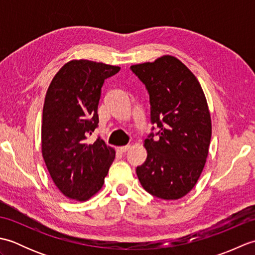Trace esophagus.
<instances>
[{
	"label": "esophagus",
	"mask_w": 255,
	"mask_h": 255,
	"mask_svg": "<svg viewBox=\"0 0 255 255\" xmlns=\"http://www.w3.org/2000/svg\"><path fill=\"white\" fill-rule=\"evenodd\" d=\"M129 149H130V144H127V145H123V147H118L117 150L119 151V152H126V151H128Z\"/></svg>",
	"instance_id": "34e87169"
}]
</instances>
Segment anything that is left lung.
I'll return each instance as SVG.
<instances>
[{
  "label": "left lung",
  "instance_id": "8db88e82",
  "mask_svg": "<svg viewBox=\"0 0 255 255\" xmlns=\"http://www.w3.org/2000/svg\"><path fill=\"white\" fill-rule=\"evenodd\" d=\"M132 72L145 84L151 122L158 139H145L147 160L137 167L142 187L166 200L185 196L196 185L207 161L211 117L198 80L177 58L165 55L153 62L133 64Z\"/></svg>",
  "mask_w": 255,
  "mask_h": 255
}]
</instances>
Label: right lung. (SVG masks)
I'll use <instances>...</instances> for the list:
<instances>
[{"label":"right lung","mask_w":255,"mask_h":255,"mask_svg":"<svg viewBox=\"0 0 255 255\" xmlns=\"http://www.w3.org/2000/svg\"><path fill=\"white\" fill-rule=\"evenodd\" d=\"M121 68L86 59L67 62L47 90L41 124V153L55 185L64 196L85 202L99 193L115 149L97 139L88 143L99 123L104 80Z\"/></svg>","instance_id":"1"}]
</instances>
